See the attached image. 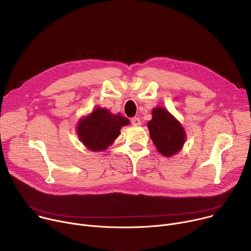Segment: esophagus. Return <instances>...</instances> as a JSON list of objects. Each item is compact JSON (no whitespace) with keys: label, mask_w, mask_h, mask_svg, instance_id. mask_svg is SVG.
I'll return each mask as SVG.
<instances>
[{"label":"esophagus","mask_w":251,"mask_h":251,"mask_svg":"<svg viewBox=\"0 0 251 251\" xmlns=\"http://www.w3.org/2000/svg\"><path fill=\"white\" fill-rule=\"evenodd\" d=\"M131 123H132V125H134V126L141 125V121H140V119H139L138 117H134V118H132V119H131Z\"/></svg>","instance_id":"esophagus-1"}]
</instances>
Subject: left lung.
<instances>
[{"label": "left lung", "mask_w": 251, "mask_h": 251, "mask_svg": "<svg viewBox=\"0 0 251 251\" xmlns=\"http://www.w3.org/2000/svg\"><path fill=\"white\" fill-rule=\"evenodd\" d=\"M152 120L148 122L150 137L162 155L169 157L178 152L185 141L183 127L163 108L152 111Z\"/></svg>", "instance_id": "1"}]
</instances>
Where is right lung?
<instances>
[{"instance_id": "obj_1", "label": "right lung", "mask_w": 251, "mask_h": 251, "mask_svg": "<svg viewBox=\"0 0 251 251\" xmlns=\"http://www.w3.org/2000/svg\"><path fill=\"white\" fill-rule=\"evenodd\" d=\"M128 124L129 119L120 114L113 115L107 109L97 108L79 122L78 135L90 150L103 151L118 137L121 127Z\"/></svg>"}]
</instances>
